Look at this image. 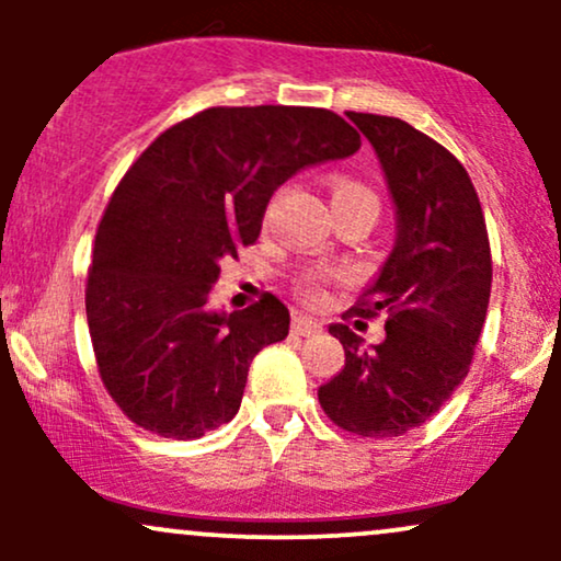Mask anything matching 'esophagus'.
<instances>
[{
	"instance_id": "34e87169",
	"label": "esophagus",
	"mask_w": 561,
	"mask_h": 561,
	"mask_svg": "<svg viewBox=\"0 0 561 561\" xmlns=\"http://www.w3.org/2000/svg\"><path fill=\"white\" fill-rule=\"evenodd\" d=\"M293 332L302 334V337H311V334L321 332V327L313 319L308 317H293Z\"/></svg>"
}]
</instances>
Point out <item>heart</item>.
Segmentation results:
<instances>
[{
  "label": "heart",
  "instance_id": "obj_1",
  "mask_svg": "<svg viewBox=\"0 0 561 561\" xmlns=\"http://www.w3.org/2000/svg\"><path fill=\"white\" fill-rule=\"evenodd\" d=\"M330 199H332V210L356 208V205H366V208H371L375 214L379 210L377 192L371 190L369 184L358 182V179L345 176V173H334V176H330ZM298 295L306 302H311V306H321V302L327 300V276L321 274L300 276Z\"/></svg>",
  "mask_w": 561,
  "mask_h": 561
}]
</instances>
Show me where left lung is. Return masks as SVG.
<instances>
[{"instance_id":"1","label":"left lung","mask_w":561,"mask_h":561,"mask_svg":"<svg viewBox=\"0 0 561 561\" xmlns=\"http://www.w3.org/2000/svg\"><path fill=\"white\" fill-rule=\"evenodd\" d=\"M375 147L398 237L377 282L345 319L385 317V340L364 347L345 324L330 332L345 366L319 388L324 414L362 437H398L440 411L472 366L493 261L472 179L443 145L401 118L347 113Z\"/></svg>"}]
</instances>
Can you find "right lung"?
<instances>
[{"label": "right lung", "mask_w": 561, "mask_h": 561, "mask_svg": "<svg viewBox=\"0 0 561 561\" xmlns=\"http://www.w3.org/2000/svg\"><path fill=\"white\" fill-rule=\"evenodd\" d=\"M358 147L356 128L324 107H208L134 160L87 276L96 369L128 420L176 440L234 420L250 362L287 337L289 311L272 293L208 311L221 263L259 240L276 186Z\"/></svg>", "instance_id": "1"}]
</instances>
